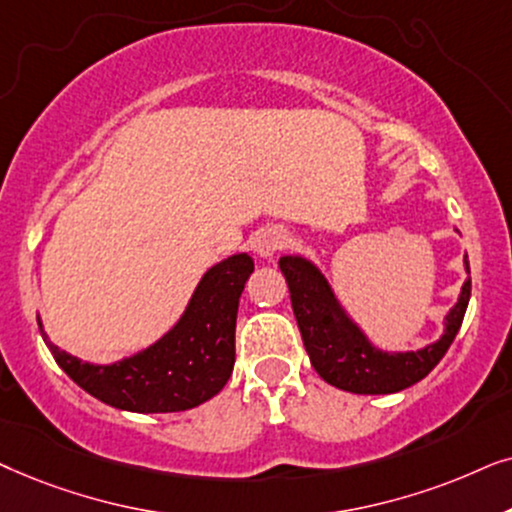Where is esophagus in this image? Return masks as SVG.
Returning <instances> with one entry per match:
<instances>
[{"label": "esophagus", "instance_id": "obj_1", "mask_svg": "<svg viewBox=\"0 0 512 512\" xmlns=\"http://www.w3.org/2000/svg\"><path fill=\"white\" fill-rule=\"evenodd\" d=\"M285 245H288V236L278 229H269L260 236V241L255 245V252L260 257H264V260H271L278 250L285 248Z\"/></svg>", "mask_w": 512, "mask_h": 512}]
</instances>
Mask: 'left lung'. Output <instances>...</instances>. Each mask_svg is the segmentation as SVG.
<instances>
[{
    "mask_svg": "<svg viewBox=\"0 0 512 512\" xmlns=\"http://www.w3.org/2000/svg\"><path fill=\"white\" fill-rule=\"evenodd\" d=\"M463 262L470 274L468 257ZM278 267L288 281L292 311L311 365L327 384L351 393H395L424 379L452 346L470 299L468 278L459 302L447 313V330L438 342L412 353H384L374 349L346 318L330 285L311 262L302 257H281Z\"/></svg>",
    "mask_w": 512,
    "mask_h": 512,
    "instance_id": "left-lung-1",
    "label": "left lung"
}]
</instances>
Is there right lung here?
I'll return each mask as SVG.
<instances>
[{
	"label": "right lung",
	"instance_id": "obj_1",
	"mask_svg": "<svg viewBox=\"0 0 512 512\" xmlns=\"http://www.w3.org/2000/svg\"><path fill=\"white\" fill-rule=\"evenodd\" d=\"M252 269L234 255L201 278L185 316L166 337L114 365H88L46 342L67 377L102 403L128 412H182L224 388L236 360L238 297Z\"/></svg>",
	"mask_w": 512,
	"mask_h": 512
}]
</instances>
